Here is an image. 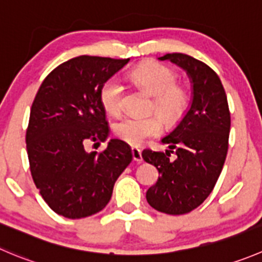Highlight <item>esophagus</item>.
<instances>
[{
  "label": "esophagus",
  "mask_w": 262,
  "mask_h": 262,
  "mask_svg": "<svg viewBox=\"0 0 262 262\" xmlns=\"http://www.w3.org/2000/svg\"><path fill=\"white\" fill-rule=\"evenodd\" d=\"M132 155H133V160L136 162H138V164H141L142 161H143V157H142V152L141 149L136 148V147H133L132 148Z\"/></svg>",
  "instance_id": "obj_1"
}]
</instances>
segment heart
I'll return each instance as SVG.
<instances>
[{
    "instance_id": "obj_1",
    "label": "heart",
    "mask_w": 262,
    "mask_h": 262,
    "mask_svg": "<svg viewBox=\"0 0 262 262\" xmlns=\"http://www.w3.org/2000/svg\"><path fill=\"white\" fill-rule=\"evenodd\" d=\"M129 79L137 87L154 96L152 108L166 123H177L187 110L189 102L187 90L177 84V74L162 63H142L129 74ZM123 96L124 87L116 78L106 80L100 91L103 110L111 116L120 115L123 111ZM161 129L162 123L156 115L147 118L126 116L113 126L114 134L130 146H141L146 139L159 136Z\"/></svg>"
}]
</instances>
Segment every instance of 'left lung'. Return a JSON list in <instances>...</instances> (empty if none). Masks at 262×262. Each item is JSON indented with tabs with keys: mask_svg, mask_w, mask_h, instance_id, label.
<instances>
[{
	"mask_svg": "<svg viewBox=\"0 0 262 262\" xmlns=\"http://www.w3.org/2000/svg\"><path fill=\"white\" fill-rule=\"evenodd\" d=\"M159 60L187 73L192 100L182 120L161 139L169 149L142 152L160 172L146 199L157 211L182 215L199 207L216 184L228 152L230 113L222 80L206 63L184 53H166ZM172 149L175 159H169Z\"/></svg>",
	"mask_w": 262,
	"mask_h": 262,
	"instance_id": "8db88e82",
	"label": "left lung"
}]
</instances>
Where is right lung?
<instances>
[{
  "mask_svg": "<svg viewBox=\"0 0 262 262\" xmlns=\"http://www.w3.org/2000/svg\"><path fill=\"white\" fill-rule=\"evenodd\" d=\"M128 62L78 56L53 69L33 101L27 129L30 171L46 204L63 217L101 211L133 159L129 144L120 139H110L100 154L84 147L88 141L107 139L110 126L100 91Z\"/></svg>",
  "mask_w": 262,
  "mask_h": 262,
  "instance_id": "obj_1",
  "label": "right lung"
}]
</instances>
